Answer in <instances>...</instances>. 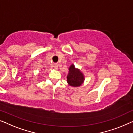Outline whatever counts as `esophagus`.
Returning a JSON list of instances; mask_svg holds the SVG:
<instances>
[{
	"instance_id": "1",
	"label": "esophagus",
	"mask_w": 133,
	"mask_h": 133,
	"mask_svg": "<svg viewBox=\"0 0 133 133\" xmlns=\"http://www.w3.org/2000/svg\"><path fill=\"white\" fill-rule=\"evenodd\" d=\"M54 68L55 69H58V64H55L54 65Z\"/></svg>"
}]
</instances>
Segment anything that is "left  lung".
<instances>
[{
	"label": "left lung",
	"mask_w": 133,
	"mask_h": 133,
	"mask_svg": "<svg viewBox=\"0 0 133 133\" xmlns=\"http://www.w3.org/2000/svg\"><path fill=\"white\" fill-rule=\"evenodd\" d=\"M84 81V76L79 69H76L74 64L69 67V73L67 76V81L72 87H79Z\"/></svg>",
	"instance_id": "8db88e82"
}]
</instances>
